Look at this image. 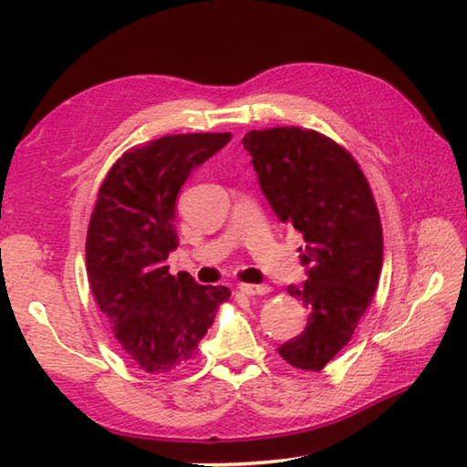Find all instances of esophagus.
Returning a JSON list of instances; mask_svg holds the SVG:
<instances>
[{
	"label": "esophagus",
	"mask_w": 467,
	"mask_h": 467,
	"mask_svg": "<svg viewBox=\"0 0 467 467\" xmlns=\"http://www.w3.org/2000/svg\"><path fill=\"white\" fill-rule=\"evenodd\" d=\"M239 291L244 295H266L271 291L269 285H253V283H241Z\"/></svg>",
	"instance_id": "esophagus-1"
}]
</instances>
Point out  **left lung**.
Instances as JSON below:
<instances>
[{"label": "left lung", "mask_w": 467, "mask_h": 467, "mask_svg": "<svg viewBox=\"0 0 467 467\" xmlns=\"http://www.w3.org/2000/svg\"><path fill=\"white\" fill-rule=\"evenodd\" d=\"M243 146L273 213L305 241L306 281L286 291L309 309V321L279 355L296 369L321 371L349 343L381 275L383 233L369 182L345 148L315 130H253Z\"/></svg>", "instance_id": "1"}]
</instances>
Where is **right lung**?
Masks as SVG:
<instances>
[{
    "instance_id": "1",
    "label": "right lung",
    "mask_w": 467,
    "mask_h": 467,
    "mask_svg": "<svg viewBox=\"0 0 467 467\" xmlns=\"http://www.w3.org/2000/svg\"><path fill=\"white\" fill-rule=\"evenodd\" d=\"M231 134H178L118 158L98 191L88 226L86 266L94 299L120 349L148 373L178 371L198 353L226 286L172 276L176 196L194 168L231 142Z\"/></svg>"
}]
</instances>
